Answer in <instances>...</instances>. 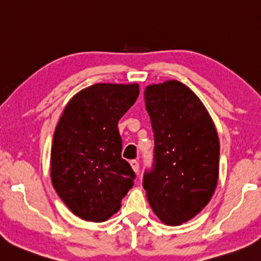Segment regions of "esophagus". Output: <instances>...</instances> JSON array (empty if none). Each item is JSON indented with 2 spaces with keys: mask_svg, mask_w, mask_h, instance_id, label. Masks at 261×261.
<instances>
[{
  "mask_svg": "<svg viewBox=\"0 0 261 261\" xmlns=\"http://www.w3.org/2000/svg\"><path fill=\"white\" fill-rule=\"evenodd\" d=\"M130 165H131V167H132V170H134L136 173L139 171V163H138V161H136V160H134V161H131L130 162Z\"/></svg>",
  "mask_w": 261,
  "mask_h": 261,
  "instance_id": "esophagus-1",
  "label": "esophagus"
}]
</instances>
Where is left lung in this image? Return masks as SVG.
<instances>
[{
    "label": "left lung",
    "instance_id": "8db88e82",
    "mask_svg": "<svg viewBox=\"0 0 261 261\" xmlns=\"http://www.w3.org/2000/svg\"><path fill=\"white\" fill-rule=\"evenodd\" d=\"M146 110L154 132V168L142 186L152 212L170 226L198 215L215 192L219 139L205 105L177 80L148 85Z\"/></svg>",
    "mask_w": 261,
    "mask_h": 261
}]
</instances>
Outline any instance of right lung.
Listing matches in <instances>:
<instances>
[{"label":"right lung","instance_id":"right-lung-1","mask_svg":"<svg viewBox=\"0 0 261 261\" xmlns=\"http://www.w3.org/2000/svg\"><path fill=\"white\" fill-rule=\"evenodd\" d=\"M138 84H95L69 100L54 132L50 178L75 216L105 222L121 208L135 172L121 157L119 120L135 104Z\"/></svg>","mask_w":261,"mask_h":261}]
</instances>
